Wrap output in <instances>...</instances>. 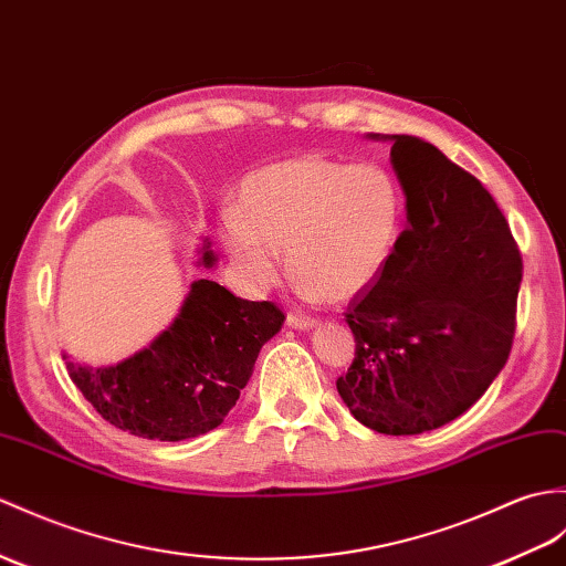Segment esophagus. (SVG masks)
Returning <instances> with one entry per match:
<instances>
[{
  "instance_id": "34e87169",
  "label": "esophagus",
  "mask_w": 566,
  "mask_h": 566,
  "mask_svg": "<svg viewBox=\"0 0 566 566\" xmlns=\"http://www.w3.org/2000/svg\"><path fill=\"white\" fill-rule=\"evenodd\" d=\"M315 318H308V315H296V313H289L286 315V325L294 327V331H308V327H313Z\"/></svg>"
}]
</instances>
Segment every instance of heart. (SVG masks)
I'll return each instance as SVG.
<instances>
[{
	"mask_svg": "<svg viewBox=\"0 0 566 566\" xmlns=\"http://www.w3.org/2000/svg\"><path fill=\"white\" fill-rule=\"evenodd\" d=\"M405 214L390 168L298 156L245 176L239 207L219 217V235L248 292L265 294L282 280L286 251L306 298L349 301L386 274Z\"/></svg>",
	"mask_w": 566,
	"mask_h": 566,
	"instance_id": "1",
	"label": "heart"
}]
</instances>
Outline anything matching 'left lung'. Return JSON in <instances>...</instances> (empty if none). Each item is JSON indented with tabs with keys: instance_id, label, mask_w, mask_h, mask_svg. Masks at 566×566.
<instances>
[{
	"instance_id": "8db88e82",
	"label": "left lung",
	"mask_w": 566,
	"mask_h": 566,
	"mask_svg": "<svg viewBox=\"0 0 566 566\" xmlns=\"http://www.w3.org/2000/svg\"><path fill=\"white\" fill-rule=\"evenodd\" d=\"M390 142L407 202L396 258L349 304L354 361L337 392L357 422L407 437L475 405L504 369L523 262L494 197L433 144Z\"/></svg>"
}]
</instances>
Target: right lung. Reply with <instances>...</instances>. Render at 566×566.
<instances>
[{"mask_svg": "<svg viewBox=\"0 0 566 566\" xmlns=\"http://www.w3.org/2000/svg\"><path fill=\"white\" fill-rule=\"evenodd\" d=\"M200 265H217L209 241ZM282 323L284 313L270 301H245L212 280H197L176 321L133 357L101 369L74 364L67 354L62 359L105 422L142 439L182 441L223 422Z\"/></svg>", "mask_w": 566, "mask_h": 566, "instance_id": "right-lung-1", "label": "right lung"}]
</instances>
